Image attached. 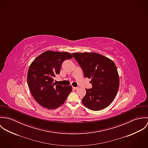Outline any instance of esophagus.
I'll return each mask as SVG.
<instances>
[{
    "label": "esophagus",
    "instance_id": "esophagus-1",
    "mask_svg": "<svg viewBox=\"0 0 148 148\" xmlns=\"http://www.w3.org/2000/svg\"><path fill=\"white\" fill-rule=\"evenodd\" d=\"M72 88H73L74 90H76V89H77L78 88H77V87H75V86H72Z\"/></svg>",
    "mask_w": 148,
    "mask_h": 148
}]
</instances>
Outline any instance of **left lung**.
Returning a JSON list of instances; mask_svg holds the SVG:
<instances>
[{"mask_svg": "<svg viewBox=\"0 0 148 148\" xmlns=\"http://www.w3.org/2000/svg\"><path fill=\"white\" fill-rule=\"evenodd\" d=\"M72 54L83 69L85 77L91 79L92 88L85 89L83 104L92 110L106 108L115 99L119 88V75L115 64L95 52Z\"/></svg>", "mask_w": 148, "mask_h": 148, "instance_id": "obj_1", "label": "left lung"}]
</instances>
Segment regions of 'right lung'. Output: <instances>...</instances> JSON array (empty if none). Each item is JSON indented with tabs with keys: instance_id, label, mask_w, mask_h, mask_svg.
Segmentation results:
<instances>
[{
	"instance_id": "add662e5",
	"label": "right lung",
	"mask_w": 148,
	"mask_h": 148,
	"mask_svg": "<svg viewBox=\"0 0 148 148\" xmlns=\"http://www.w3.org/2000/svg\"><path fill=\"white\" fill-rule=\"evenodd\" d=\"M73 56L69 52L47 51L31 64L27 73V83L36 101L48 109L63 105L72 88L56 84L54 77L60 74L62 64Z\"/></svg>"
}]
</instances>
